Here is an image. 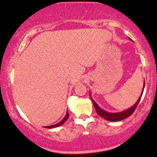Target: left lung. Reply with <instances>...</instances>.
Here are the masks:
<instances>
[{"mask_svg": "<svg viewBox=\"0 0 157 157\" xmlns=\"http://www.w3.org/2000/svg\"><path fill=\"white\" fill-rule=\"evenodd\" d=\"M144 85L145 84L144 83V86H143V90H142V92H141V96H140V98H138V100L137 101L136 103H135L132 108L127 109V110H124V111L120 112V113H109V112H107L105 111V110H102V109L100 108L99 106H98V105L94 101V100L92 98L91 95H90V97H91L92 102H93V105L94 106H95V110H96L97 113H98L100 117H101L105 119L106 120H108V121H120V120H124V119H126L127 117H128L129 116H131V115L133 113V112L135 111V108H136L137 106H138V103H139L140 100H141V96H142V94H143V92H144Z\"/></svg>", "mask_w": 157, "mask_h": 157, "instance_id": "obj_1", "label": "left lung"}]
</instances>
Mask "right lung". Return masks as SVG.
<instances>
[{
	"mask_svg": "<svg viewBox=\"0 0 157 157\" xmlns=\"http://www.w3.org/2000/svg\"><path fill=\"white\" fill-rule=\"evenodd\" d=\"M68 117H69V113H68V112L67 111V113H66V115H65V117L63 118V120H62V121H60V122H59V123H56V124H55V125H52V126H46L45 128H56V127H58V126H62V124H64V123H65V122L66 121V120H67V118H68Z\"/></svg>",
	"mask_w": 157,
	"mask_h": 157,
	"instance_id": "obj_1",
	"label": "right lung"
}]
</instances>
